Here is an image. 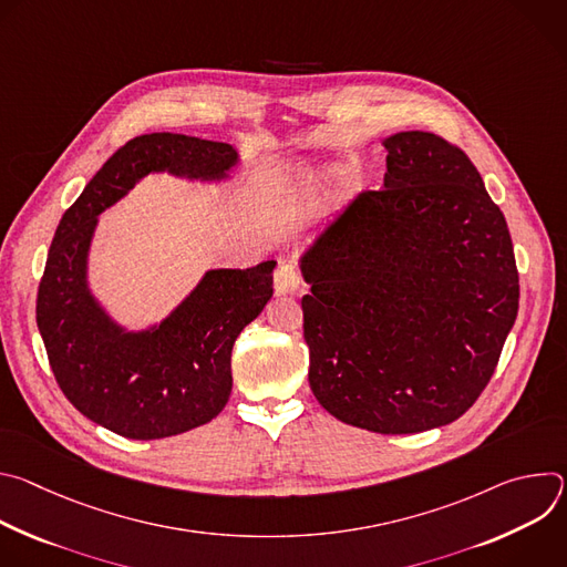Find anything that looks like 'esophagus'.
Listing matches in <instances>:
<instances>
[{
  "label": "esophagus",
  "mask_w": 567,
  "mask_h": 567,
  "mask_svg": "<svg viewBox=\"0 0 567 567\" xmlns=\"http://www.w3.org/2000/svg\"><path fill=\"white\" fill-rule=\"evenodd\" d=\"M302 285V276L293 262H280L274 274V287L278 293H296Z\"/></svg>",
  "instance_id": "obj_1"
}]
</instances>
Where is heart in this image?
Returning <instances> with one entry per match:
<instances>
[{
  "instance_id": "heart-1",
  "label": "heart",
  "mask_w": 567,
  "mask_h": 567,
  "mask_svg": "<svg viewBox=\"0 0 567 567\" xmlns=\"http://www.w3.org/2000/svg\"><path fill=\"white\" fill-rule=\"evenodd\" d=\"M320 173L318 168H313L311 164H307V161H296V164L289 166L287 171V179L293 188H311L316 182H318Z\"/></svg>"
}]
</instances>
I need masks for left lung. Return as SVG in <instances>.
Segmentation results:
<instances>
[{
	"instance_id": "8db88e82",
	"label": "left lung",
	"mask_w": 567,
	"mask_h": 567,
	"mask_svg": "<svg viewBox=\"0 0 567 567\" xmlns=\"http://www.w3.org/2000/svg\"><path fill=\"white\" fill-rule=\"evenodd\" d=\"M381 190L361 193L300 256L309 385L337 420L383 435L462 417L518 313L503 210L471 158L396 132Z\"/></svg>"
}]
</instances>
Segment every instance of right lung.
<instances>
[{
  "mask_svg": "<svg viewBox=\"0 0 567 567\" xmlns=\"http://www.w3.org/2000/svg\"><path fill=\"white\" fill-rule=\"evenodd\" d=\"M237 164L228 143L143 134L107 158L58 224L38 289V330L64 396L116 435L161 440L221 413L233 388V343L271 300L276 260L210 269L164 320L127 330L90 287L99 215L150 173L219 184Z\"/></svg>",
  "mask_w": 567,
  "mask_h": 567,
  "instance_id": "1",
  "label": "right lung"
}]
</instances>
